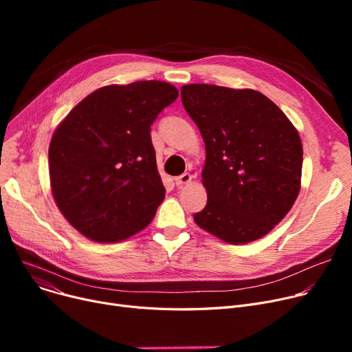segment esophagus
Listing matches in <instances>:
<instances>
[{"mask_svg":"<svg viewBox=\"0 0 352 352\" xmlns=\"http://www.w3.org/2000/svg\"><path fill=\"white\" fill-rule=\"evenodd\" d=\"M191 179H192L191 174L184 173V174L175 177V184H177V187H182V186H187V184H190Z\"/></svg>","mask_w":352,"mask_h":352,"instance_id":"1","label":"esophagus"}]
</instances>
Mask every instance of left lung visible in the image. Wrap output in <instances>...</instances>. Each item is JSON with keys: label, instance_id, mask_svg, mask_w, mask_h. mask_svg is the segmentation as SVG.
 Returning a JSON list of instances; mask_svg holds the SVG:
<instances>
[{"label": "left lung", "instance_id": "left-lung-1", "mask_svg": "<svg viewBox=\"0 0 352 352\" xmlns=\"http://www.w3.org/2000/svg\"><path fill=\"white\" fill-rule=\"evenodd\" d=\"M181 100L206 142L202 184L208 199L194 214L197 226L234 245L264 236L300 192L298 131L254 89L188 84Z\"/></svg>", "mask_w": 352, "mask_h": 352}]
</instances>
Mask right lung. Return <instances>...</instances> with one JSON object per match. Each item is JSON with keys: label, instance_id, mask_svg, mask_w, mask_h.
Returning a JSON list of instances; mask_svg holds the SVG:
<instances>
[{"label": "right lung", "instance_id": "right-lung-1", "mask_svg": "<svg viewBox=\"0 0 352 352\" xmlns=\"http://www.w3.org/2000/svg\"><path fill=\"white\" fill-rule=\"evenodd\" d=\"M178 89L164 81L98 88L74 107L51 138L55 204L97 243H118L151 223L165 197L151 124Z\"/></svg>", "mask_w": 352, "mask_h": 352}]
</instances>
